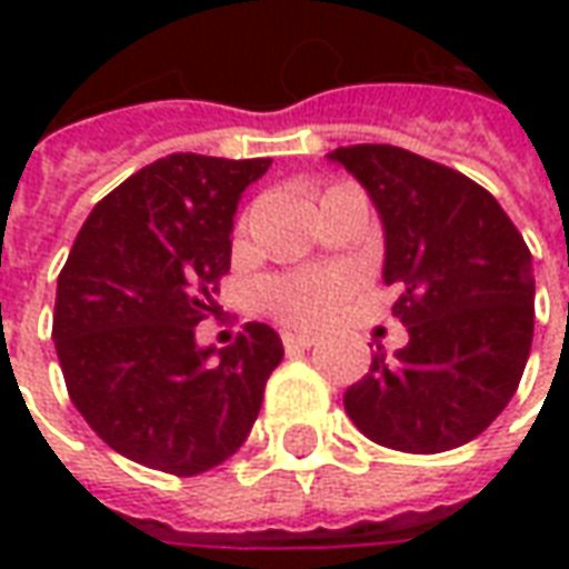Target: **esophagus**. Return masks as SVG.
<instances>
[{"label":"esophagus","instance_id":"esophagus-1","mask_svg":"<svg viewBox=\"0 0 569 569\" xmlns=\"http://www.w3.org/2000/svg\"><path fill=\"white\" fill-rule=\"evenodd\" d=\"M313 341H317L313 332H283L286 350H305V347H313Z\"/></svg>","mask_w":569,"mask_h":569}]
</instances>
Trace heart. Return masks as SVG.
<instances>
[{"label":"heart","mask_w":569,"mask_h":569,"mask_svg":"<svg viewBox=\"0 0 569 569\" xmlns=\"http://www.w3.org/2000/svg\"><path fill=\"white\" fill-rule=\"evenodd\" d=\"M353 289H357V277L347 271L298 273L264 283L261 301L277 320L317 322L329 317Z\"/></svg>","instance_id":"b5f03b06"}]
</instances>
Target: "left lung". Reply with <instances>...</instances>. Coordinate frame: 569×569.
I'll return each mask as SVG.
<instances>
[{
  "instance_id": "8db88e82",
  "label": "left lung",
  "mask_w": 569,
  "mask_h": 569,
  "mask_svg": "<svg viewBox=\"0 0 569 569\" xmlns=\"http://www.w3.org/2000/svg\"><path fill=\"white\" fill-rule=\"evenodd\" d=\"M381 212L383 280L408 345L345 393L362 436L406 453H441L481 436L518 390L533 341V264L488 188L399 146L329 154Z\"/></svg>"
}]
</instances>
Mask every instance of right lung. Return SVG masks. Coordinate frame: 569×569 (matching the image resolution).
Masks as SVG:
<instances>
[{"label": "right lung", "instance_id": "1", "mask_svg": "<svg viewBox=\"0 0 569 569\" xmlns=\"http://www.w3.org/2000/svg\"><path fill=\"white\" fill-rule=\"evenodd\" d=\"M271 158L167 154L106 194L57 277L54 345L69 399L112 451L170 476L224 463L259 418L280 335L247 322L200 350L231 268L237 200Z\"/></svg>", "mask_w": 569, "mask_h": 569}]
</instances>
